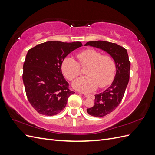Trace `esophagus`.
I'll return each mask as SVG.
<instances>
[{"mask_svg":"<svg viewBox=\"0 0 155 155\" xmlns=\"http://www.w3.org/2000/svg\"><path fill=\"white\" fill-rule=\"evenodd\" d=\"M81 94H84V96H85L86 97H92V98H94V96L92 95V94H85V93H81Z\"/></svg>","mask_w":155,"mask_h":155,"instance_id":"34e87169","label":"esophagus"}]
</instances>
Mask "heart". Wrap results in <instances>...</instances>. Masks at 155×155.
Instances as JSON below:
<instances>
[{
	"instance_id": "obj_1",
	"label": "heart",
	"mask_w": 155,
	"mask_h": 155,
	"mask_svg": "<svg viewBox=\"0 0 155 155\" xmlns=\"http://www.w3.org/2000/svg\"><path fill=\"white\" fill-rule=\"evenodd\" d=\"M78 62L70 57L65 58L61 70L69 81H72L81 73V68L87 67L86 76L79 78L74 82V87L82 91L91 92L99 87L104 88L112 83L115 76L116 67L110 55H102L94 49H86L77 54Z\"/></svg>"
}]
</instances>
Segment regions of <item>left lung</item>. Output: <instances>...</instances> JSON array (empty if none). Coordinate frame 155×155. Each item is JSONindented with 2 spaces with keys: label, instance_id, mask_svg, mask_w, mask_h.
I'll return each mask as SVG.
<instances>
[{
  "label": "left lung",
  "instance_id": "left-lung-1",
  "mask_svg": "<svg viewBox=\"0 0 155 155\" xmlns=\"http://www.w3.org/2000/svg\"><path fill=\"white\" fill-rule=\"evenodd\" d=\"M87 45L107 51L116 63V74L113 82L104 92L95 95L94 105L87 109L90 115L101 118L115 110L122 100L129 80L130 63L127 50L116 43L96 41L87 42Z\"/></svg>",
  "mask_w": 155,
  "mask_h": 155
}]
</instances>
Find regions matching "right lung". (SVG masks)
Segmentation results:
<instances>
[{"label":"right lung","mask_w":155,"mask_h":155,"mask_svg":"<svg viewBox=\"0 0 155 155\" xmlns=\"http://www.w3.org/2000/svg\"><path fill=\"white\" fill-rule=\"evenodd\" d=\"M81 46L80 42L48 41L28 51L22 79L28 100L38 113L49 116L59 114L75 93L63 76L61 64L68 54Z\"/></svg>","instance_id":"add662e5"}]
</instances>
